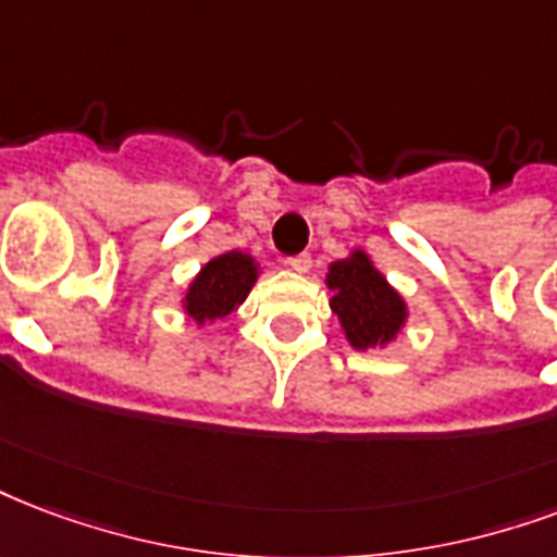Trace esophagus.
I'll return each mask as SVG.
<instances>
[{
	"label": "esophagus",
	"instance_id": "1",
	"mask_svg": "<svg viewBox=\"0 0 557 557\" xmlns=\"http://www.w3.org/2000/svg\"><path fill=\"white\" fill-rule=\"evenodd\" d=\"M286 265L292 271H297V274H307V271L312 269V257H309V253H295V257H288Z\"/></svg>",
	"mask_w": 557,
	"mask_h": 557
}]
</instances>
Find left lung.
I'll return each instance as SVG.
<instances>
[{
    "label": "left lung",
    "mask_w": 557,
    "mask_h": 557,
    "mask_svg": "<svg viewBox=\"0 0 557 557\" xmlns=\"http://www.w3.org/2000/svg\"><path fill=\"white\" fill-rule=\"evenodd\" d=\"M326 286L333 288L330 307L345 326L350 345L364 350L392 342L406 318V304L364 253L330 265Z\"/></svg>",
    "instance_id": "8db88e82"
}]
</instances>
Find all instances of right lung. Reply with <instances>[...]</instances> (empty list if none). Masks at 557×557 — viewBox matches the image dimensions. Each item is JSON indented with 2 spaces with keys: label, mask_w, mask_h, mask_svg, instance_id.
Masks as SVG:
<instances>
[{
  "label": "right lung",
  "mask_w": 557,
  "mask_h": 557,
  "mask_svg": "<svg viewBox=\"0 0 557 557\" xmlns=\"http://www.w3.org/2000/svg\"><path fill=\"white\" fill-rule=\"evenodd\" d=\"M257 280V269L248 253L231 250L203 265L195 283L186 292V312L195 321H215L231 315L248 297L250 286Z\"/></svg>",
  "instance_id": "obj_1"
}]
</instances>
